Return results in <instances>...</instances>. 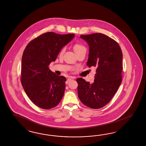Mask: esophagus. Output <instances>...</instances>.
<instances>
[{
    "mask_svg": "<svg viewBox=\"0 0 146 146\" xmlns=\"http://www.w3.org/2000/svg\"><path fill=\"white\" fill-rule=\"evenodd\" d=\"M75 79V77H71L70 78H69V79H68L67 80L66 82V84H68V82H70V81L74 79Z\"/></svg>",
    "mask_w": 146,
    "mask_h": 146,
    "instance_id": "esophagus-1",
    "label": "esophagus"
}]
</instances>
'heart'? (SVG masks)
Segmentation results:
<instances>
[{
  "label": "heart",
  "mask_w": 146,
  "mask_h": 146,
  "mask_svg": "<svg viewBox=\"0 0 146 146\" xmlns=\"http://www.w3.org/2000/svg\"><path fill=\"white\" fill-rule=\"evenodd\" d=\"M74 51L75 52H76L78 51H79L81 50H84V49H86L85 47H84V45H82V44H80V43H76V44L74 45ZM64 51H65V49L63 48L62 49L61 51H60V53H63L64 52Z\"/></svg>",
  "instance_id": "b5f03b06"
}]
</instances>
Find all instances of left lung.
<instances>
[{
    "instance_id": "left-lung-1",
    "label": "left lung",
    "mask_w": 146,
    "mask_h": 146,
    "mask_svg": "<svg viewBox=\"0 0 146 146\" xmlns=\"http://www.w3.org/2000/svg\"><path fill=\"white\" fill-rule=\"evenodd\" d=\"M89 48L87 65L96 67L93 84L78 78V94L86 106L100 109L110 101L121 82L123 53L118 43L101 33L80 36Z\"/></svg>"
}]
</instances>
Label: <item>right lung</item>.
<instances>
[{"instance_id": "1", "label": "right lung", "mask_w": 146, "mask_h": 146, "mask_svg": "<svg viewBox=\"0 0 146 146\" xmlns=\"http://www.w3.org/2000/svg\"><path fill=\"white\" fill-rule=\"evenodd\" d=\"M74 36L48 32L32 40L23 51L21 84L31 101L40 108H53L62 100L66 79L52 72L49 65Z\"/></svg>"}]
</instances>
